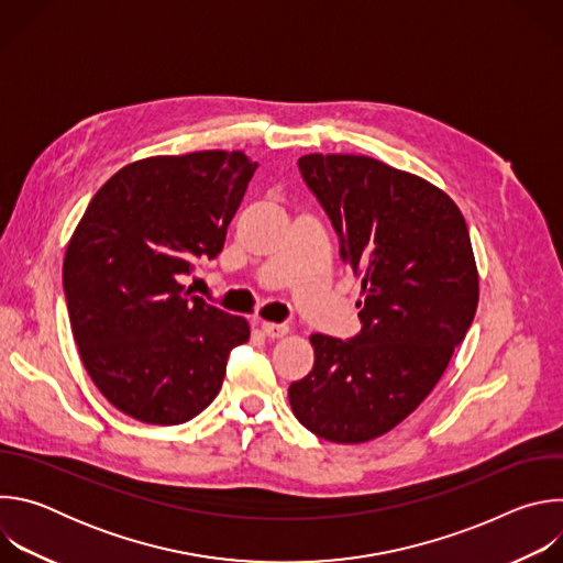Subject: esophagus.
<instances>
[{"label": "esophagus", "mask_w": 563, "mask_h": 563, "mask_svg": "<svg viewBox=\"0 0 563 563\" xmlns=\"http://www.w3.org/2000/svg\"><path fill=\"white\" fill-rule=\"evenodd\" d=\"M261 328L269 339H283L289 334V325H285V323H269V320H263Z\"/></svg>", "instance_id": "1"}]
</instances>
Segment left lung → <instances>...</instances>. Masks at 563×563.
<instances>
[{"label":"left lung","instance_id":"1","mask_svg":"<svg viewBox=\"0 0 563 563\" xmlns=\"http://www.w3.org/2000/svg\"><path fill=\"white\" fill-rule=\"evenodd\" d=\"M298 167L361 278L363 330L309 336L313 367L289 406L320 439L365 443L423 404L465 339L478 302L470 233L443 189L369 155L307 153Z\"/></svg>","mask_w":563,"mask_h":563}]
</instances>
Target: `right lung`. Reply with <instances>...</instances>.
I'll return each mask as SVG.
<instances>
[{
    "label": "right lung",
    "instance_id": "obj_1",
    "mask_svg": "<svg viewBox=\"0 0 563 563\" xmlns=\"http://www.w3.org/2000/svg\"><path fill=\"white\" fill-rule=\"evenodd\" d=\"M245 151L151 155L113 174L77 222L64 256L73 339L113 408L148 426L200 415L250 323L202 298L180 274L216 258L256 172Z\"/></svg>",
    "mask_w": 563,
    "mask_h": 563
}]
</instances>
